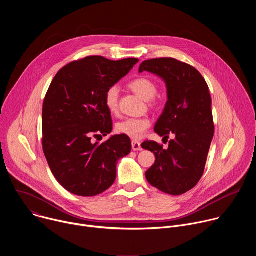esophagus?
Here are the masks:
<instances>
[{
  "label": "esophagus",
  "instance_id": "esophagus-1",
  "mask_svg": "<svg viewBox=\"0 0 256 256\" xmlns=\"http://www.w3.org/2000/svg\"><path fill=\"white\" fill-rule=\"evenodd\" d=\"M132 148L134 151H142L140 144L138 142H132Z\"/></svg>",
  "mask_w": 256,
  "mask_h": 256
}]
</instances>
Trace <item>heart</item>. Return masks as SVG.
Listing matches in <instances>:
<instances>
[{
	"instance_id": "b5f03b06",
	"label": "heart",
	"mask_w": 256,
	"mask_h": 256,
	"mask_svg": "<svg viewBox=\"0 0 256 256\" xmlns=\"http://www.w3.org/2000/svg\"><path fill=\"white\" fill-rule=\"evenodd\" d=\"M130 89L138 95L144 101H150L155 98L158 92L156 84L148 78H138L130 82ZM118 96L120 89L118 86H112L105 93V106L108 112L116 114L118 112ZM151 126V120L149 118H126L116 124V132L120 134H124L132 140H140L146 132Z\"/></svg>"
}]
</instances>
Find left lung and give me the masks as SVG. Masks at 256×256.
Wrapping results in <instances>:
<instances>
[{
  "mask_svg": "<svg viewBox=\"0 0 256 256\" xmlns=\"http://www.w3.org/2000/svg\"><path fill=\"white\" fill-rule=\"evenodd\" d=\"M144 70L160 77L167 88L168 100L154 130L164 138L175 136L167 149L153 140L142 144L156 157L146 178L165 194H184L202 178L214 136L208 86L196 68L172 58L144 60L138 72Z\"/></svg>",
  "mask_w": 256,
  "mask_h": 256,
  "instance_id": "8db88e82",
  "label": "left lung"
}]
</instances>
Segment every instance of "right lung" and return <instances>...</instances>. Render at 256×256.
Masks as SVG:
<instances>
[{"label": "right lung", "instance_id": "right-lung-1", "mask_svg": "<svg viewBox=\"0 0 256 256\" xmlns=\"http://www.w3.org/2000/svg\"><path fill=\"white\" fill-rule=\"evenodd\" d=\"M138 62L92 56L70 62L54 78L42 107V148L54 176L70 194L94 196L108 190L118 161L130 153V140L124 134L102 144L92 138L112 132L105 93Z\"/></svg>", "mask_w": 256, "mask_h": 256}]
</instances>
